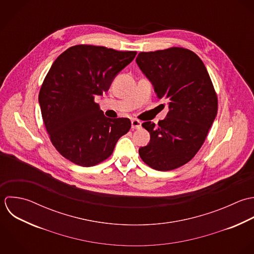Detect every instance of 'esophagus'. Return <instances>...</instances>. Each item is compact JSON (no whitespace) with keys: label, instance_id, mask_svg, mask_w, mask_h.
<instances>
[{"label":"esophagus","instance_id":"obj_1","mask_svg":"<svg viewBox=\"0 0 254 254\" xmlns=\"http://www.w3.org/2000/svg\"><path fill=\"white\" fill-rule=\"evenodd\" d=\"M131 124H132V129H139V128H141V122L138 119H132Z\"/></svg>","mask_w":254,"mask_h":254}]
</instances>
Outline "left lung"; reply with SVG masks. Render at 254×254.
Instances as JSON below:
<instances>
[{"mask_svg":"<svg viewBox=\"0 0 254 254\" xmlns=\"http://www.w3.org/2000/svg\"><path fill=\"white\" fill-rule=\"evenodd\" d=\"M136 62L152 82L158 98L169 101V113L158 126H142L150 143L139 149L152 169L168 171L191 161L205 142L218 111V96L202 60L191 50L170 47L140 52Z\"/></svg>","mask_w":254,"mask_h":254,"instance_id":"1","label":"left lung"}]
</instances>
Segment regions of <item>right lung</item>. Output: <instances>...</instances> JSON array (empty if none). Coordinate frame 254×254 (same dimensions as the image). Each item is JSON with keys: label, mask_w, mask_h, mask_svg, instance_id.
Returning a JSON list of instances; mask_svg holds the SVG:
<instances>
[{"label": "right lung", "mask_w": 254, "mask_h": 254, "mask_svg": "<svg viewBox=\"0 0 254 254\" xmlns=\"http://www.w3.org/2000/svg\"><path fill=\"white\" fill-rule=\"evenodd\" d=\"M136 54L80 44L54 61L38 99L49 139L65 159L81 167L96 166L111 156L119 138L130 130V119L105 117L94 98L108 90Z\"/></svg>", "instance_id": "1"}]
</instances>
